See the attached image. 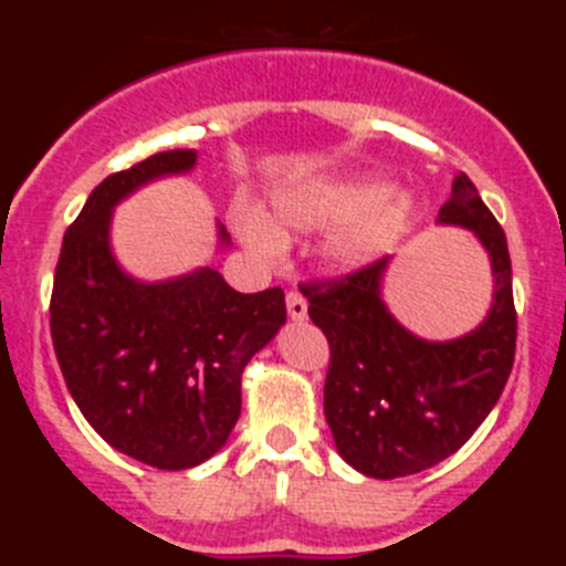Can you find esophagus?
<instances>
[{"instance_id":"1","label":"esophagus","mask_w":566,"mask_h":566,"mask_svg":"<svg viewBox=\"0 0 566 566\" xmlns=\"http://www.w3.org/2000/svg\"><path fill=\"white\" fill-rule=\"evenodd\" d=\"M286 308H289V317L292 319H306V314H308L306 297H303L297 289H292V292L286 294Z\"/></svg>"}]
</instances>
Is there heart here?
Here are the masks:
<instances>
[{
	"mask_svg": "<svg viewBox=\"0 0 566 566\" xmlns=\"http://www.w3.org/2000/svg\"><path fill=\"white\" fill-rule=\"evenodd\" d=\"M274 214L283 232L343 227L332 238L326 254L337 266H363L394 247V240L405 232L411 203L374 181H319L283 195L274 203ZM238 232L258 252L280 249L277 229L254 209L238 214Z\"/></svg>",
	"mask_w": 566,
	"mask_h": 566,
	"instance_id": "heart-1",
	"label": "heart"
}]
</instances>
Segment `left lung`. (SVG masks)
Segmentation results:
<instances>
[{"instance_id": "left-lung-1", "label": "left lung", "mask_w": 566, "mask_h": 566, "mask_svg": "<svg viewBox=\"0 0 566 566\" xmlns=\"http://www.w3.org/2000/svg\"><path fill=\"white\" fill-rule=\"evenodd\" d=\"M439 221L473 229L493 260V308L468 337L424 343L405 332L379 297L388 258L300 283L332 354L323 388L328 428L339 457L365 476H411L457 453L513 371L518 323L504 229L464 172Z\"/></svg>"}]
</instances>
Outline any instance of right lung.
I'll return each mask as SVG.
<instances>
[{
	"mask_svg": "<svg viewBox=\"0 0 566 566\" xmlns=\"http://www.w3.org/2000/svg\"><path fill=\"white\" fill-rule=\"evenodd\" d=\"M192 164V149H169L107 175L64 232L50 294L53 352L78 411L115 451L158 470L195 468L223 448L240 374L286 323L280 286L240 294L214 269L138 283L115 266V203Z\"/></svg>",
	"mask_w": 566,
	"mask_h": 566,
	"instance_id": "1",
	"label": "right lung"
}]
</instances>
